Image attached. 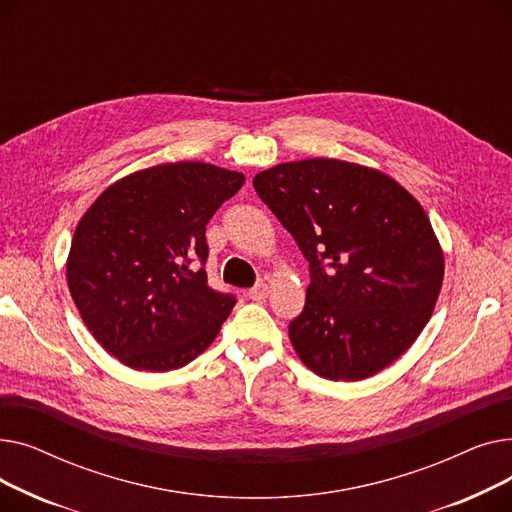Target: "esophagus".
<instances>
[{"label": "esophagus", "instance_id": "34e87169", "mask_svg": "<svg viewBox=\"0 0 512 512\" xmlns=\"http://www.w3.org/2000/svg\"><path fill=\"white\" fill-rule=\"evenodd\" d=\"M267 294H270V286H267V284H257V286H253L249 290V299L251 301H263V299H267Z\"/></svg>", "mask_w": 512, "mask_h": 512}]
</instances>
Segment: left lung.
Returning <instances> with one entry per match:
<instances>
[{
	"instance_id": "left-lung-1",
	"label": "left lung",
	"mask_w": 512,
	"mask_h": 512,
	"mask_svg": "<svg viewBox=\"0 0 512 512\" xmlns=\"http://www.w3.org/2000/svg\"><path fill=\"white\" fill-rule=\"evenodd\" d=\"M253 186L309 261L305 309L288 326L299 359L357 382L409 351L434 313L444 253L407 188L330 157L278 164Z\"/></svg>"
}]
</instances>
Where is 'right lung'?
Returning <instances> with one entry per match:
<instances>
[{"instance_id": "obj_1", "label": "right lung", "mask_w": 512, "mask_h": 512, "mask_svg": "<svg viewBox=\"0 0 512 512\" xmlns=\"http://www.w3.org/2000/svg\"><path fill=\"white\" fill-rule=\"evenodd\" d=\"M242 184L203 161L161 164L107 186L80 218L66 261L72 301L126 367H184L218 336L236 299L207 284L205 226Z\"/></svg>"}]
</instances>
